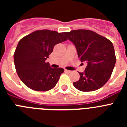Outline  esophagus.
<instances>
[{
  "label": "esophagus",
  "instance_id": "34e87169",
  "mask_svg": "<svg viewBox=\"0 0 127 127\" xmlns=\"http://www.w3.org/2000/svg\"><path fill=\"white\" fill-rule=\"evenodd\" d=\"M65 72H67V73H71V71L70 70H67V69H65Z\"/></svg>",
  "mask_w": 127,
  "mask_h": 127
}]
</instances>
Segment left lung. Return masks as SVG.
<instances>
[{"label": "left lung", "mask_w": 127, "mask_h": 127, "mask_svg": "<svg viewBox=\"0 0 127 127\" xmlns=\"http://www.w3.org/2000/svg\"><path fill=\"white\" fill-rule=\"evenodd\" d=\"M64 35L74 44L81 62L86 63L85 71L79 72V79L73 83L75 88L82 92H92L102 87L116 64L113 43L88 30H72L64 32Z\"/></svg>", "instance_id": "1"}]
</instances>
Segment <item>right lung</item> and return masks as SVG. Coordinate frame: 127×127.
Here are the masks:
<instances>
[{"instance_id":"right-lung-1","label":"right lung","mask_w":127,"mask_h":127,"mask_svg":"<svg viewBox=\"0 0 127 127\" xmlns=\"http://www.w3.org/2000/svg\"><path fill=\"white\" fill-rule=\"evenodd\" d=\"M63 34L37 30L19 41L14 54V65L20 79L29 88L45 92L57 83L64 69H54L45 61L57 44L67 40Z\"/></svg>"}]
</instances>
